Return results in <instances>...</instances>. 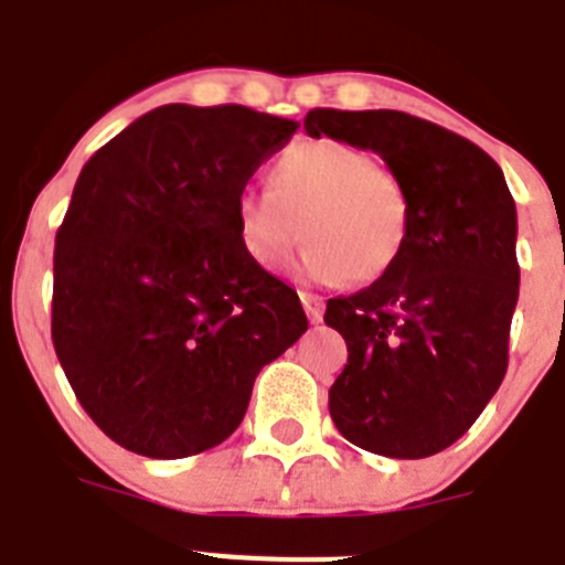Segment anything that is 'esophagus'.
<instances>
[{"instance_id":"esophagus-1","label":"esophagus","mask_w":565,"mask_h":565,"mask_svg":"<svg viewBox=\"0 0 565 565\" xmlns=\"http://www.w3.org/2000/svg\"><path fill=\"white\" fill-rule=\"evenodd\" d=\"M301 303L303 309H307V318L312 320V323H320L323 320V309H327V303H323V298L315 292H301Z\"/></svg>"}]
</instances>
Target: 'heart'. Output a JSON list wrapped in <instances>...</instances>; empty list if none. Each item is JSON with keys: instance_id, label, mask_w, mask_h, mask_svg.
Returning a JSON list of instances; mask_svg holds the SVG:
<instances>
[{"instance_id": "heart-1", "label": "heart", "mask_w": 565, "mask_h": 565, "mask_svg": "<svg viewBox=\"0 0 565 565\" xmlns=\"http://www.w3.org/2000/svg\"><path fill=\"white\" fill-rule=\"evenodd\" d=\"M242 250L276 270L298 242V273L312 281L371 284L405 256L414 225L408 188L374 154L334 140L295 143L276 157L270 188L233 200Z\"/></svg>"}]
</instances>
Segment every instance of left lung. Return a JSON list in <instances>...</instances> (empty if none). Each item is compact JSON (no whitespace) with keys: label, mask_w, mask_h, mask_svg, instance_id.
Wrapping results in <instances>:
<instances>
[{"label":"left lung","mask_w":565,"mask_h":565,"mask_svg":"<svg viewBox=\"0 0 565 565\" xmlns=\"http://www.w3.org/2000/svg\"><path fill=\"white\" fill-rule=\"evenodd\" d=\"M303 129L380 154L414 202L394 270L329 298L323 320L349 349L329 414L369 454H439L467 434L507 374L521 270L504 171L461 135L405 111L312 109Z\"/></svg>","instance_id":"obj_1"}]
</instances>
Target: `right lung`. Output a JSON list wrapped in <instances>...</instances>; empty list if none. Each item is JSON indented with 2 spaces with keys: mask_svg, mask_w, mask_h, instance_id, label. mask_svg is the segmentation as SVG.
<instances>
[{
  "mask_svg": "<svg viewBox=\"0 0 565 565\" xmlns=\"http://www.w3.org/2000/svg\"><path fill=\"white\" fill-rule=\"evenodd\" d=\"M301 124L169 104L89 157L55 233L53 345L78 403L131 454L185 459L245 419L258 371L307 332L247 258L233 200Z\"/></svg>",
  "mask_w": 565,
  "mask_h": 565,
  "instance_id": "add662e5",
  "label": "right lung"
}]
</instances>
